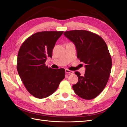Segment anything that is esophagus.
Segmentation results:
<instances>
[{
	"instance_id": "obj_1",
	"label": "esophagus",
	"mask_w": 127,
	"mask_h": 127,
	"mask_svg": "<svg viewBox=\"0 0 127 127\" xmlns=\"http://www.w3.org/2000/svg\"><path fill=\"white\" fill-rule=\"evenodd\" d=\"M65 72L68 73V74H73V71L69 70H68V69H65Z\"/></svg>"
}]
</instances>
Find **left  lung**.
Listing matches in <instances>:
<instances>
[{
  "mask_svg": "<svg viewBox=\"0 0 127 127\" xmlns=\"http://www.w3.org/2000/svg\"><path fill=\"white\" fill-rule=\"evenodd\" d=\"M75 44L77 58L85 64L84 76L75 72L78 82L72 86L77 95L86 100L95 98L108 82L112 62L108 47L103 38L87 31L73 30L64 32Z\"/></svg>",
  "mask_w": 127,
  "mask_h": 127,
  "instance_id": "1",
  "label": "left lung"
}]
</instances>
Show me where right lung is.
I'll return each mask as SVG.
<instances>
[{
    "label": "right lung",
    "instance_id": "1",
    "mask_svg": "<svg viewBox=\"0 0 127 127\" xmlns=\"http://www.w3.org/2000/svg\"><path fill=\"white\" fill-rule=\"evenodd\" d=\"M63 31L37 32L28 37L18 54L17 70L26 89L38 99L53 94L65 78L64 69H53L45 65L52 57L55 43Z\"/></svg>",
    "mask_w": 127,
    "mask_h": 127
}]
</instances>
